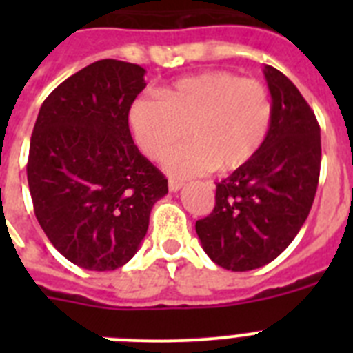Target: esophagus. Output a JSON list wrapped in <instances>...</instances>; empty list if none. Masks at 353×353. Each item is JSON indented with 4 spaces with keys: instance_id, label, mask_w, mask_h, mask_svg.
<instances>
[{
    "instance_id": "obj_1",
    "label": "esophagus",
    "mask_w": 353,
    "mask_h": 353,
    "mask_svg": "<svg viewBox=\"0 0 353 353\" xmlns=\"http://www.w3.org/2000/svg\"><path fill=\"white\" fill-rule=\"evenodd\" d=\"M168 187H170L171 192H176L182 189L183 182H180V180H170V182H168Z\"/></svg>"
}]
</instances>
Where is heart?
<instances>
[{
  "instance_id": "b5f03b06",
  "label": "heart",
  "mask_w": 353,
  "mask_h": 353,
  "mask_svg": "<svg viewBox=\"0 0 353 353\" xmlns=\"http://www.w3.org/2000/svg\"><path fill=\"white\" fill-rule=\"evenodd\" d=\"M274 117L269 88L226 70L182 77L159 92L139 97L129 108V127L143 154L162 161L185 136L191 141L168 157L174 176L219 168L235 171L256 157Z\"/></svg>"
}]
</instances>
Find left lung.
I'll use <instances>...</instances> for the list:
<instances>
[{"instance_id":"8db88e82","label":"left lung","mask_w":353,"mask_h":353,"mask_svg":"<svg viewBox=\"0 0 353 353\" xmlns=\"http://www.w3.org/2000/svg\"><path fill=\"white\" fill-rule=\"evenodd\" d=\"M263 74L274 104L267 141L217 183L214 210L196 221L205 252L233 272L263 267L292 244L320 179L322 141L313 109L283 72L265 65Z\"/></svg>"}]
</instances>
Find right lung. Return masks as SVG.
Returning a JSON list of instances; mask_svg holds the SVG:
<instances>
[{"mask_svg":"<svg viewBox=\"0 0 353 353\" xmlns=\"http://www.w3.org/2000/svg\"><path fill=\"white\" fill-rule=\"evenodd\" d=\"M145 86L139 65L95 61L49 93L33 127V210L51 244L86 270L125 265L168 194L166 176L130 136L129 108Z\"/></svg>","mask_w":353,"mask_h":353,"instance_id":"right-lung-1","label":"right lung"}]
</instances>
